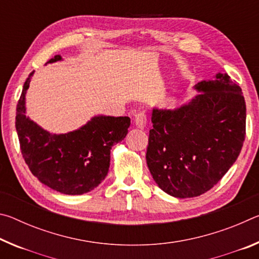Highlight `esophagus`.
<instances>
[{
  "label": "esophagus",
  "instance_id": "esophagus-1",
  "mask_svg": "<svg viewBox=\"0 0 259 259\" xmlns=\"http://www.w3.org/2000/svg\"><path fill=\"white\" fill-rule=\"evenodd\" d=\"M135 124L139 129H144L147 124V117L144 113H137L135 115Z\"/></svg>",
  "mask_w": 259,
  "mask_h": 259
}]
</instances>
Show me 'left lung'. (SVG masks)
<instances>
[{
	"label": "left lung",
	"mask_w": 259,
	"mask_h": 259,
	"mask_svg": "<svg viewBox=\"0 0 259 259\" xmlns=\"http://www.w3.org/2000/svg\"><path fill=\"white\" fill-rule=\"evenodd\" d=\"M195 89L201 94L188 104L152 112L147 166L161 190L179 199L216 185L245 138V102L238 83L218 73Z\"/></svg>",
	"instance_id": "8db88e82"
}]
</instances>
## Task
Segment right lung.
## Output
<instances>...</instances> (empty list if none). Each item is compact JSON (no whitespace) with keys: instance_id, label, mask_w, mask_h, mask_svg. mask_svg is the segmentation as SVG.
<instances>
[{"instance_id":"add662e5","label":"right lung","mask_w":259,"mask_h":259,"mask_svg":"<svg viewBox=\"0 0 259 259\" xmlns=\"http://www.w3.org/2000/svg\"><path fill=\"white\" fill-rule=\"evenodd\" d=\"M61 60L59 55L48 63ZM26 80L17 104L16 129L21 154L32 174L52 190L68 195L84 194L102 183L108 172L111 148L128 134L130 117L95 116L80 129L52 135L26 116Z\"/></svg>"}]
</instances>
